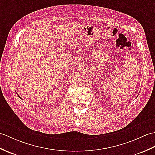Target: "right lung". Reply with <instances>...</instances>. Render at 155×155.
<instances>
[{
    "label": "right lung",
    "mask_w": 155,
    "mask_h": 155,
    "mask_svg": "<svg viewBox=\"0 0 155 155\" xmlns=\"http://www.w3.org/2000/svg\"><path fill=\"white\" fill-rule=\"evenodd\" d=\"M18 97H19V98H20V96L19 95H18Z\"/></svg>",
    "instance_id": "obj_1"
}]
</instances>
